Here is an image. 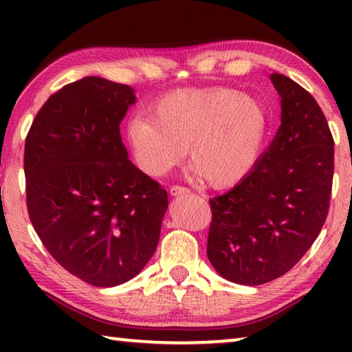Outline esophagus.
<instances>
[{
    "label": "esophagus",
    "mask_w": 352,
    "mask_h": 352,
    "mask_svg": "<svg viewBox=\"0 0 352 352\" xmlns=\"http://www.w3.org/2000/svg\"><path fill=\"white\" fill-rule=\"evenodd\" d=\"M169 192H170V195H174V197H178V195H184V194H188V192H189V189L183 188V186H172V188L169 189Z\"/></svg>",
    "instance_id": "esophagus-1"
}]
</instances>
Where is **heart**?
I'll return each instance as SVG.
<instances>
[{
	"label": "heart",
	"instance_id": "b5f03b06",
	"mask_svg": "<svg viewBox=\"0 0 352 352\" xmlns=\"http://www.w3.org/2000/svg\"><path fill=\"white\" fill-rule=\"evenodd\" d=\"M148 116L130 118L124 127L135 163L162 177L186 155L190 174L212 188H228L254 168L269 132L259 99L231 88H184L163 94Z\"/></svg>",
	"mask_w": 352,
	"mask_h": 352
}]
</instances>
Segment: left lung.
I'll return each mask as SVG.
<instances>
[{"instance_id": "1", "label": "left lung", "mask_w": 352, "mask_h": 352, "mask_svg": "<svg viewBox=\"0 0 352 352\" xmlns=\"http://www.w3.org/2000/svg\"><path fill=\"white\" fill-rule=\"evenodd\" d=\"M281 126L254 168L210 200L206 254L220 276L259 285L283 276L317 239L329 210L333 140L317 100L272 73Z\"/></svg>"}]
</instances>
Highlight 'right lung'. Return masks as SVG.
<instances>
[{"instance_id":"obj_1","label":"right lung","mask_w":352,"mask_h":352,"mask_svg":"<svg viewBox=\"0 0 352 352\" xmlns=\"http://www.w3.org/2000/svg\"><path fill=\"white\" fill-rule=\"evenodd\" d=\"M132 87L88 76L52 94L25 144L29 219L63 269L96 287L127 283L160 241L168 192L129 160L119 124Z\"/></svg>"}]
</instances>
